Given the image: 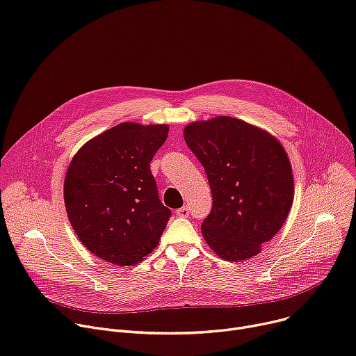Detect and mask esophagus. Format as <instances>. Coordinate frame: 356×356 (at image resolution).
Returning <instances> with one entry per match:
<instances>
[{
  "mask_svg": "<svg viewBox=\"0 0 356 356\" xmlns=\"http://www.w3.org/2000/svg\"><path fill=\"white\" fill-rule=\"evenodd\" d=\"M176 214H177L179 217H187V216L190 214V210H188V207H187V206H184V207H181V209L176 210Z\"/></svg>",
  "mask_w": 356,
  "mask_h": 356,
  "instance_id": "obj_1",
  "label": "esophagus"
}]
</instances>
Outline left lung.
I'll return each instance as SVG.
<instances>
[{
	"label": "left lung",
	"mask_w": 356,
	"mask_h": 356,
	"mask_svg": "<svg viewBox=\"0 0 356 356\" xmlns=\"http://www.w3.org/2000/svg\"><path fill=\"white\" fill-rule=\"evenodd\" d=\"M183 136L213 196L202 224L206 243L225 261L248 260L280 232L294 202L285 149L264 129L230 116L188 123Z\"/></svg>",
	"instance_id": "left-lung-1"
}]
</instances>
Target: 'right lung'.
Here are the masks:
<instances>
[{"label":"right lung","instance_id":"right-lung-1","mask_svg":"<svg viewBox=\"0 0 356 356\" xmlns=\"http://www.w3.org/2000/svg\"><path fill=\"white\" fill-rule=\"evenodd\" d=\"M168 124L119 123L72 157L63 202L82 244L115 266H135L156 248L170 217L159 200L150 161Z\"/></svg>","mask_w":356,"mask_h":356}]
</instances>
